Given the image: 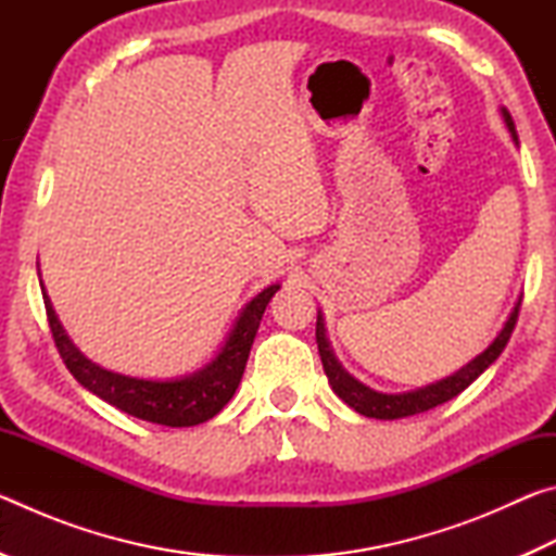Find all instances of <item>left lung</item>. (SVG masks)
I'll use <instances>...</instances> for the list:
<instances>
[{
	"label": "left lung",
	"instance_id": "8db88e82",
	"mask_svg": "<svg viewBox=\"0 0 556 556\" xmlns=\"http://www.w3.org/2000/svg\"><path fill=\"white\" fill-rule=\"evenodd\" d=\"M501 115L505 119V127L510 129L513 139L517 142V131H515V122L510 117V112L501 108ZM520 301L517 299L515 308L507 316V321L503 324L501 333L493 338V343L485 348L481 355H476L473 361H468L464 368L456 370L454 375H448L444 380H437L431 384H425V388L409 390V392H397V394H388V392H378L363 384L361 380H355L351 372H348L338 357L333 353L331 343H328L326 336V324H324V314L318 312L316 318V343H318V355H321L326 378L331 382L333 392L341 397L348 407H353L357 414L363 417H372V419H402V417H412V414L427 412L437 404H444L448 400H454L458 392H464L470 382H473L478 375H481L488 365H493L497 361V355L505 351L507 341H510V333L517 324V312H520Z\"/></svg>",
	"mask_w": 556,
	"mask_h": 556
}]
</instances>
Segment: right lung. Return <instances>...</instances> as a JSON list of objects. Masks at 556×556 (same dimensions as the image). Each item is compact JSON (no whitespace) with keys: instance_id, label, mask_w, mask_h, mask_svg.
I'll use <instances>...</instances> for the list:
<instances>
[{"instance_id":"add662e5","label":"right lung","mask_w":556,"mask_h":556,"mask_svg":"<svg viewBox=\"0 0 556 556\" xmlns=\"http://www.w3.org/2000/svg\"><path fill=\"white\" fill-rule=\"evenodd\" d=\"M277 289L279 285H269L244 304L218 355L211 363H205L201 370L172 380H147L108 370L83 355L65 333L41 285L55 348H59L65 368L71 370L73 378L112 407L164 427H195L201 421L213 419L232 400L242 380L244 365H248L262 314H265L269 299L277 294Z\"/></svg>"}]
</instances>
